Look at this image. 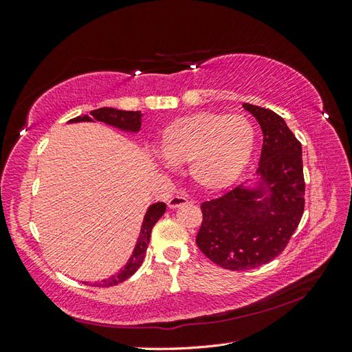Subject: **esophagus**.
I'll return each mask as SVG.
<instances>
[{"instance_id":"34e87169","label":"esophagus","mask_w":352,"mask_h":352,"mask_svg":"<svg viewBox=\"0 0 352 352\" xmlns=\"http://www.w3.org/2000/svg\"><path fill=\"white\" fill-rule=\"evenodd\" d=\"M184 204H188V199H186V198H184V197H182V195L170 197V198H169V201H168V206H169V208H177V207L184 206Z\"/></svg>"}]
</instances>
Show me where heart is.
Instances as JSON below:
<instances>
[{
    "label": "heart",
    "mask_w": 352,
    "mask_h": 352,
    "mask_svg": "<svg viewBox=\"0 0 352 352\" xmlns=\"http://www.w3.org/2000/svg\"><path fill=\"white\" fill-rule=\"evenodd\" d=\"M256 146V129L248 118L199 111L177 118L160 138V153L172 164H188L192 182L204 190L233 184Z\"/></svg>",
    "instance_id": "heart-1"
}]
</instances>
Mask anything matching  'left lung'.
Listing matches in <instances>:
<instances>
[{"label": "left lung", "mask_w": 352, "mask_h": 352, "mask_svg": "<svg viewBox=\"0 0 352 352\" xmlns=\"http://www.w3.org/2000/svg\"><path fill=\"white\" fill-rule=\"evenodd\" d=\"M243 107L263 131L260 182L204 201L197 234L201 252L230 271L258 267L280 256L304 213L301 142L275 111L246 102Z\"/></svg>", "instance_id": "8db88e82"}]
</instances>
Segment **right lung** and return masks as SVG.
I'll return each mask as SVG.
<instances>
[{
	"label": "right lung",
	"mask_w": 352,
	"mask_h": 352,
	"mask_svg": "<svg viewBox=\"0 0 352 352\" xmlns=\"http://www.w3.org/2000/svg\"><path fill=\"white\" fill-rule=\"evenodd\" d=\"M140 111H125V110H116V109H110V107H101L92 110L89 116H77L71 119V122H81V121H100V122H106L109 125H115L118 129L122 130H129V131H138L140 129ZM166 210V204L164 203H155L151 207L148 208V212L145 214L144 223H142V230L138 239V245L133 251V256L130 257L129 263L122 269L121 272L110 276L109 280H104L101 283H95L91 284V286L95 287H109V286H115L118 283H122L126 278L138 271L140 267L142 261L145 258V252L149 243V237H151V230L154 227V223L162 218V214Z\"/></svg>",
	"instance_id": "add662e5"
}]
</instances>
